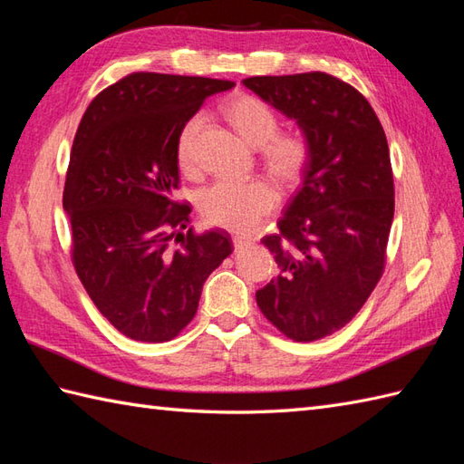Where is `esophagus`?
<instances>
[{"label": "esophagus", "mask_w": 464, "mask_h": 464, "mask_svg": "<svg viewBox=\"0 0 464 464\" xmlns=\"http://www.w3.org/2000/svg\"><path fill=\"white\" fill-rule=\"evenodd\" d=\"M249 245H251V239H249V237H241V235H235V237H233V247H235V251L247 249Z\"/></svg>", "instance_id": "esophagus-1"}]
</instances>
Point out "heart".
<instances>
[{
    "mask_svg": "<svg viewBox=\"0 0 464 464\" xmlns=\"http://www.w3.org/2000/svg\"><path fill=\"white\" fill-rule=\"evenodd\" d=\"M227 120L249 145H263V160L275 175L291 179L303 169L309 153L307 143L295 133L277 135L279 120L265 102L241 95L227 105ZM201 123L203 115H193L177 140V157L183 167L193 163V143ZM275 203L277 191L265 179H221L207 187L199 197V209L207 221L243 235L257 229L263 217L273 211Z\"/></svg>",
    "mask_w": 464,
    "mask_h": 464,
    "instance_id": "b5f03b06",
    "label": "heart"
}]
</instances>
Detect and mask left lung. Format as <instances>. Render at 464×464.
Segmentation results:
<instances>
[{
    "label": "left lung",
    "instance_id": "8db88e82",
    "mask_svg": "<svg viewBox=\"0 0 464 464\" xmlns=\"http://www.w3.org/2000/svg\"><path fill=\"white\" fill-rule=\"evenodd\" d=\"M243 85L289 117L307 143L303 185L263 245L279 265L257 304L295 341H317L361 311L384 267L395 215L387 137L364 97L313 72Z\"/></svg>",
    "mask_w": 464,
    "mask_h": 464
}]
</instances>
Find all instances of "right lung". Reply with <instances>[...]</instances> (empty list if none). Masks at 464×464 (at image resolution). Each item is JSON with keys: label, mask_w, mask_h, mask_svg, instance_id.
<instances>
[{"label": "right lung", "mask_w": 464, "mask_h": 464, "mask_svg": "<svg viewBox=\"0 0 464 464\" xmlns=\"http://www.w3.org/2000/svg\"><path fill=\"white\" fill-rule=\"evenodd\" d=\"M233 85L131 73L95 97L75 133L63 189L73 265L95 307L125 337L163 343L179 334L203 283L233 251L225 231L181 233L191 207L175 201L183 125L207 97Z\"/></svg>", "instance_id": "add662e5"}]
</instances>
